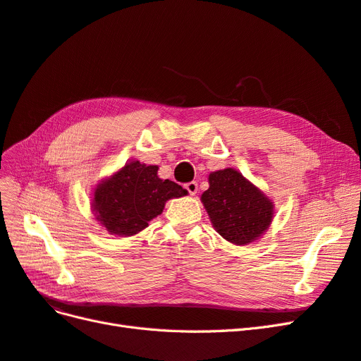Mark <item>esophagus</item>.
<instances>
[{
	"label": "esophagus",
	"instance_id": "1",
	"mask_svg": "<svg viewBox=\"0 0 361 361\" xmlns=\"http://www.w3.org/2000/svg\"><path fill=\"white\" fill-rule=\"evenodd\" d=\"M185 190H187L191 195H194V194H197V191H199V185H197V182H188V183H185Z\"/></svg>",
	"mask_w": 361,
	"mask_h": 361
}]
</instances>
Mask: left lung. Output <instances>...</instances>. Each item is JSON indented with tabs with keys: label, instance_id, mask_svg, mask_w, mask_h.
<instances>
[{
	"label": "left lung",
	"instance_id": "8db88e82",
	"mask_svg": "<svg viewBox=\"0 0 361 361\" xmlns=\"http://www.w3.org/2000/svg\"><path fill=\"white\" fill-rule=\"evenodd\" d=\"M202 203L215 231L228 243L247 245L264 235L274 216V204L235 169L209 174Z\"/></svg>",
	"mask_w": 361,
	"mask_h": 361
}]
</instances>
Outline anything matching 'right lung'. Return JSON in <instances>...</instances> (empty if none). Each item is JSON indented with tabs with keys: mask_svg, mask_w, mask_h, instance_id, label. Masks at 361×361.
<instances>
[{
	"mask_svg": "<svg viewBox=\"0 0 361 361\" xmlns=\"http://www.w3.org/2000/svg\"><path fill=\"white\" fill-rule=\"evenodd\" d=\"M182 195L187 190L180 185L158 178V166L130 161L96 185L92 209L108 233L133 236L162 212L167 200Z\"/></svg>",
	"mask_w": 361,
	"mask_h": 361,
	"instance_id": "add662e5",
	"label": "right lung"
}]
</instances>
